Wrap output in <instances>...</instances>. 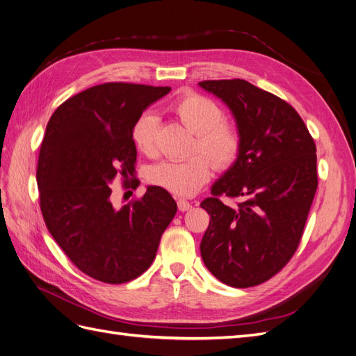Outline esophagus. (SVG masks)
<instances>
[{"label":"esophagus","instance_id":"1","mask_svg":"<svg viewBox=\"0 0 356 356\" xmlns=\"http://www.w3.org/2000/svg\"><path fill=\"white\" fill-rule=\"evenodd\" d=\"M177 207H179L180 212H186V211H189L191 207H193V204H191L189 202H186L185 198H179L177 200Z\"/></svg>","mask_w":356,"mask_h":356}]
</instances>
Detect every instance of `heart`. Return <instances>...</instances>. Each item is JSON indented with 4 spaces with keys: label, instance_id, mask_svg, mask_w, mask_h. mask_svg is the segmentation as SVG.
<instances>
[{
    "label": "heart",
    "instance_id": "1",
    "mask_svg": "<svg viewBox=\"0 0 356 356\" xmlns=\"http://www.w3.org/2000/svg\"><path fill=\"white\" fill-rule=\"evenodd\" d=\"M171 111L189 131L195 134L193 153L184 161H162L153 165L147 179L152 185L170 191L180 197L194 195L206 185L212 175L230 170L242 149V135L236 123L224 118L222 108L204 95H181L171 105ZM132 143L145 156L158 153V118L153 113H143L132 126Z\"/></svg>",
    "mask_w": 356,
    "mask_h": 356
}]
</instances>
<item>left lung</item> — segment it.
Here are the masks:
<instances>
[{"mask_svg": "<svg viewBox=\"0 0 356 356\" xmlns=\"http://www.w3.org/2000/svg\"><path fill=\"white\" fill-rule=\"evenodd\" d=\"M198 86L232 109L242 135L238 161L202 202L211 215L200 245L227 286H259L296 252L317 189L316 144L296 109L245 79ZM221 196L239 197L236 207Z\"/></svg>", "mask_w": 356, "mask_h": 356, "instance_id": "1", "label": "left lung"}]
</instances>
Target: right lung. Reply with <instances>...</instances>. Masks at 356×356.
<instances>
[{
  "label": "right lung",
  "instance_id": "right-lung-1",
  "mask_svg": "<svg viewBox=\"0 0 356 356\" xmlns=\"http://www.w3.org/2000/svg\"><path fill=\"white\" fill-rule=\"evenodd\" d=\"M170 90L105 83L65 100L48 122L35 172L43 220L69 260L97 281L122 284L147 270L177 212L159 186L122 209L109 200L114 177L124 184L135 171V120Z\"/></svg>",
  "mask_w": 356,
  "mask_h": 356
}]
</instances>
